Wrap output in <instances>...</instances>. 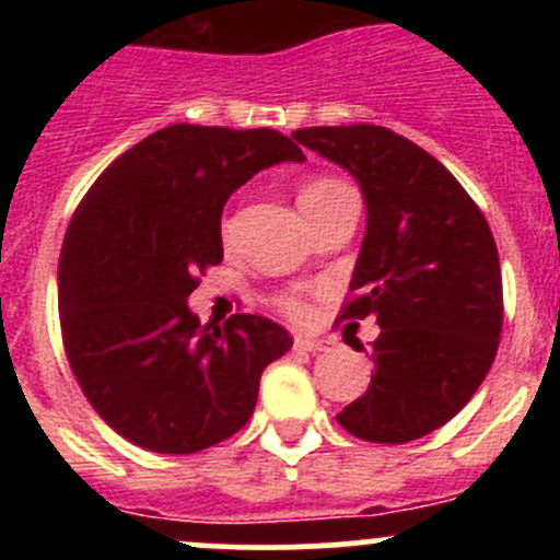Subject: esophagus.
Returning <instances> with one entry per match:
<instances>
[{"label":"esophagus","mask_w":560,"mask_h":560,"mask_svg":"<svg viewBox=\"0 0 560 560\" xmlns=\"http://www.w3.org/2000/svg\"><path fill=\"white\" fill-rule=\"evenodd\" d=\"M295 349H301V352H332V341H327V338H303L298 336L295 338Z\"/></svg>","instance_id":"34e87169"}]
</instances>
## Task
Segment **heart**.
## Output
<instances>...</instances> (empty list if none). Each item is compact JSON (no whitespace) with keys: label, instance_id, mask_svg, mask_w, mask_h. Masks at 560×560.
I'll return each instance as SVG.
<instances>
[{"label":"heart","instance_id":"1","mask_svg":"<svg viewBox=\"0 0 560 560\" xmlns=\"http://www.w3.org/2000/svg\"><path fill=\"white\" fill-rule=\"evenodd\" d=\"M341 186H347V184H341L338 178H314V180H308L306 186H303L301 195H298V202H301V206H306V202L319 200V197L330 195V191L341 189ZM224 233H228V224H224ZM276 303H279V308L287 316H290V319H306V316H308V306L301 301V298L281 295Z\"/></svg>","mask_w":560,"mask_h":560}]
</instances>
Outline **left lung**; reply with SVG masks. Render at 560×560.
I'll list each match as a JSON object with an SVG mask.
<instances>
[{
	"instance_id": "1",
	"label": "left lung",
	"mask_w": 560,
	"mask_h": 560,
	"mask_svg": "<svg viewBox=\"0 0 560 560\" xmlns=\"http://www.w3.org/2000/svg\"><path fill=\"white\" fill-rule=\"evenodd\" d=\"M292 138L347 167L369 208L338 322L374 316L382 332L369 389L336 420L365 442H415L471 400L499 352L504 287L488 219L436 156L393 129L308 127Z\"/></svg>"
}]
</instances>
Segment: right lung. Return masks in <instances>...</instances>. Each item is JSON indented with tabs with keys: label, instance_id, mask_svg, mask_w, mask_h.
Listing matches in <instances>:
<instances>
[{
	"label": "right lung",
	"instance_id": "add662e5",
	"mask_svg": "<svg viewBox=\"0 0 560 560\" xmlns=\"http://www.w3.org/2000/svg\"><path fill=\"white\" fill-rule=\"evenodd\" d=\"M276 129L173 124L105 167L67 228L59 322L100 417L151 453L191 455L238 433L265 365L292 347L257 314L200 325L186 308L222 262V208L254 173L303 162Z\"/></svg>",
	"mask_w": 560,
	"mask_h": 560
}]
</instances>
